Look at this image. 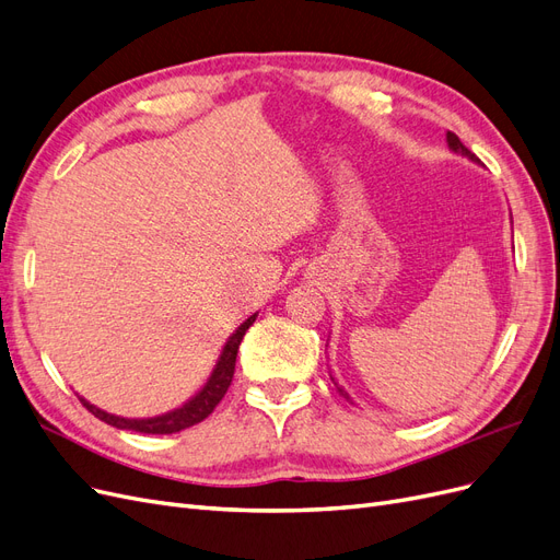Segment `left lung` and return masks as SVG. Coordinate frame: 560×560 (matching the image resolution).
Wrapping results in <instances>:
<instances>
[{
  "instance_id": "obj_1",
  "label": "left lung",
  "mask_w": 560,
  "mask_h": 560,
  "mask_svg": "<svg viewBox=\"0 0 560 560\" xmlns=\"http://www.w3.org/2000/svg\"><path fill=\"white\" fill-rule=\"evenodd\" d=\"M446 143H448V151L451 153H456V155H463V158H467V160H470V162H475V165H481V162H479V158L475 155V153H470V151H467L465 147H463V141L454 135V132H446ZM512 215V213H510ZM330 378H332V384H335V388L339 390V395H345V398L353 405V400H351V395L345 390V388H341L337 382H335V376L330 374Z\"/></svg>"
}]
</instances>
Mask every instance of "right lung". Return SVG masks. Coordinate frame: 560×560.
Returning <instances> with one entry per match:
<instances>
[{"instance_id":"add662e5","label":"right lung","mask_w":560,"mask_h":560,"mask_svg":"<svg viewBox=\"0 0 560 560\" xmlns=\"http://www.w3.org/2000/svg\"><path fill=\"white\" fill-rule=\"evenodd\" d=\"M256 316H258V312L254 316H248L242 326L228 337L225 347L221 349V355H219V360H215V365L205 382V386L197 390L190 400H186L182 407L160 413V417H151V419H125V417H116V413L104 411L95 405H90L85 398H81V395H79V400L90 413H95L100 421L109 423L118 430L147 432V435H172V432L186 430L195 423H200L209 417V413L215 409V405H219L223 400V395L228 393L232 374H234V363H237L240 345H242L246 330L254 326Z\"/></svg>"}]
</instances>
